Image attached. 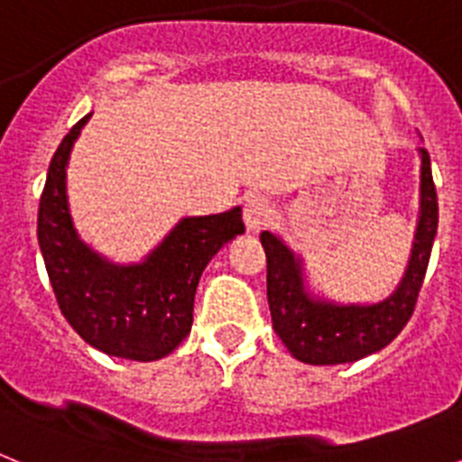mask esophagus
<instances>
[{
	"mask_svg": "<svg viewBox=\"0 0 462 462\" xmlns=\"http://www.w3.org/2000/svg\"><path fill=\"white\" fill-rule=\"evenodd\" d=\"M271 215L273 208L266 196H250V199L245 201L243 217L250 231H259V228L266 226V224L271 222Z\"/></svg>",
	"mask_w": 462,
	"mask_h": 462,
	"instance_id": "1",
	"label": "esophagus"
}]
</instances>
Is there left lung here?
Masks as SVG:
<instances>
[{
    "instance_id": "obj_1",
    "label": "left lung",
    "mask_w": 462,
    "mask_h": 462,
    "mask_svg": "<svg viewBox=\"0 0 462 462\" xmlns=\"http://www.w3.org/2000/svg\"><path fill=\"white\" fill-rule=\"evenodd\" d=\"M438 234V191L432 182L430 157L421 148V217L416 226L410 266L398 291L377 305L314 303L305 296L300 266L271 231L261 234L268 261V305L273 328L298 361L310 365L352 363L379 352L405 328L414 314L419 291Z\"/></svg>"
}]
</instances>
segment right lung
Here are the masks:
<instances>
[{"label": "right lung", "instance_id": "right-lung-1", "mask_svg": "<svg viewBox=\"0 0 462 462\" xmlns=\"http://www.w3.org/2000/svg\"><path fill=\"white\" fill-rule=\"evenodd\" d=\"M92 116L71 126L52 154L36 236L57 305L88 345L129 361H157L185 340L208 261L245 231L240 208L187 217L141 266H113L79 240L67 208V159Z\"/></svg>", "mask_w": 462, "mask_h": 462}]
</instances>
